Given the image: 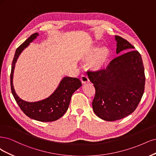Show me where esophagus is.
I'll return each mask as SVG.
<instances>
[{"mask_svg": "<svg viewBox=\"0 0 156 156\" xmlns=\"http://www.w3.org/2000/svg\"><path fill=\"white\" fill-rule=\"evenodd\" d=\"M80 80H81L82 83L83 84L89 82V80L86 75H82V76H81V78H80Z\"/></svg>", "mask_w": 156, "mask_h": 156, "instance_id": "obj_1", "label": "esophagus"}]
</instances>
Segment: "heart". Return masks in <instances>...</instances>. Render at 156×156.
<instances>
[{
    "label": "heart",
    "mask_w": 156,
    "mask_h": 156,
    "mask_svg": "<svg viewBox=\"0 0 156 156\" xmlns=\"http://www.w3.org/2000/svg\"><path fill=\"white\" fill-rule=\"evenodd\" d=\"M111 56V51L107 46L98 48V45H92L85 49L83 59L88 60L89 67L94 71H100L107 66Z\"/></svg>",
    "instance_id": "b5f03b06"
}]
</instances>
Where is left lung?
<instances>
[{"instance_id": "left-lung-1", "label": "left lung", "mask_w": 156, "mask_h": 156, "mask_svg": "<svg viewBox=\"0 0 156 156\" xmlns=\"http://www.w3.org/2000/svg\"><path fill=\"white\" fill-rule=\"evenodd\" d=\"M116 53L135 47L122 37L115 36ZM96 93L92 102L97 117L114 121L132 113L144 93V69L140 54L132 51L113 59L105 70L88 72Z\"/></svg>"}]
</instances>
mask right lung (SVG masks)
<instances>
[{"instance_id": "right-lung-1", "label": "right lung", "mask_w": 156, "mask_h": 156, "mask_svg": "<svg viewBox=\"0 0 156 156\" xmlns=\"http://www.w3.org/2000/svg\"><path fill=\"white\" fill-rule=\"evenodd\" d=\"M39 36L37 32L31 35L17 48L12 62L10 75L13 96L19 106L28 117L41 122H52L61 118L67 112L73 94L82 86L78 78L65 76L60 81L56 90L46 98L37 102H27L19 97L13 83L14 69L20 54L30 43Z\"/></svg>"}]
</instances>
